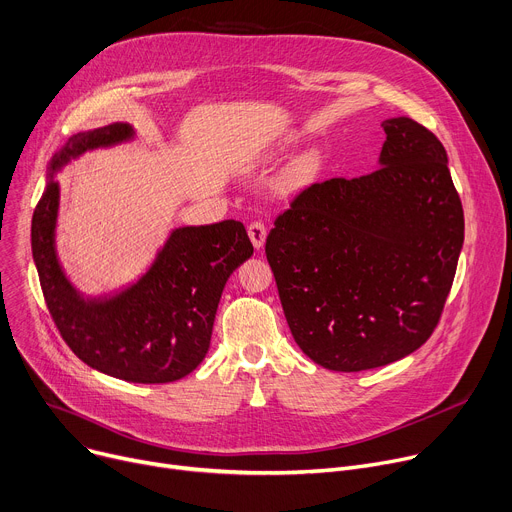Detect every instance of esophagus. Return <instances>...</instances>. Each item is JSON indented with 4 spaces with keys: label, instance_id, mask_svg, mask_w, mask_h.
Instances as JSON below:
<instances>
[{
    "label": "esophagus",
    "instance_id": "esophagus-1",
    "mask_svg": "<svg viewBox=\"0 0 512 512\" xmlns=\"http://www.w3.org/2000/svg\"><path fill=\"white\" fill-rule=\"evenodd\" d=\"M248 235H250V240H252V246L256 250H260L264 246V242H266V227H264V223H260V221L250 223L248 225Z\"/></svg>",
    "mask_w": 512,
    "mask_h": 512
}]
</instances>
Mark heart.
<instances>
[{
	"label": "heart",
	"mask_w": 512,
	"mask_h": 512,
	"mask_svg": "<svg viewBox=\"0 0 512 512\" xmlns=\"http://www.w3.org/2000/svg\"><path fill=\"white\" fill-rule=\"evenodd\" d=\"M318 168H320V157H318L316 153L303 155L301 160H297V162L291 166L289 174L285 176V180H283V190H295V188L307 184L313 176H316Z\"/></svg>",
	"instance_id": "obj_1"
}]
</instances>
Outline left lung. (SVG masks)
Returning <instances> with one entry per match:
<instances>
[{
  "label": "left lung",
  "mask_w": 512,
  "mask_h": 512,
  "mask_svg": "<svg viewBox=\"0 0 512 512\" xmlns=\"http://www.w3.org/2000/svg\"><path fill=\"white\" fill-rule=\"evenodd\" d=\"M381 127L375 172L311 184L266 238L291 334L330 371L383 367L420 348L463 246L443 143L408 116Z\"/></svg>",
  "instance_id": "1"
}]
</instances>
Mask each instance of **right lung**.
Returning <instances> with one entry per match:
<instances>
[{
  "label": "right lung",
  "mask_w": 512,
  "mask_h": 512,
  "mask_svg": "<svg viewBox=\"0 0 512 512\" xmlns=\"http://www.w3.org/2000/svg\"><path fill=\"white\" fill-rule=\"evenodd\" d=\"M135 139L129 123L69 137L47 166L32 215V258L51 318L67 346L92 369L131 383H170L205 359L229 274L254 254L240 221L176 227L141 277L108 295L77 291L59 262L55 174L86 151Z\"/></svg>",
  "instance_id": "add662e5"
}]
</instances>
